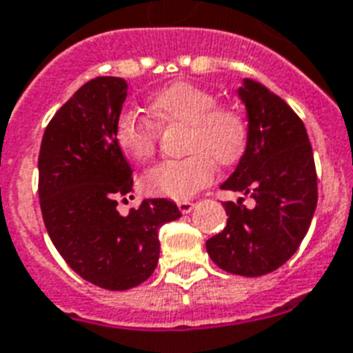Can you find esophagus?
Masks as SVG:
<instances>
[{"instance_id": "obj_1", "label": "esophagus", "mask_w": 353, "mask_h": 353, "mask_svg": "<svg viewBox=\"0 0 353 353\" xmlns=\"http://www.w3.org/2000/svg\"><path fill=\"white\" fill-rule=\"evenodd\" d=\"M177 208H179L183 214H188V212H192V208H194V203H192V201H179V203H177Z\"/></svg>"}]
</instances>
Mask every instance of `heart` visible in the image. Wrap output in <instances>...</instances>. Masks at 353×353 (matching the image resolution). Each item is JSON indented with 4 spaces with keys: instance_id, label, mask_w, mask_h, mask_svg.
<instances>
[{
    "instance_id": "obj_1",
    "label": "heart",
    "mask_w": 353,
    "mask_h": 353,
    "mask_svg": "<svg viewBox=\"0 0 353 353\" xmlns=\"http://www.w3.org/2000/svg\"><path fill=\"white\" fill-rule=\"evenodd\" d=\"M152 114L165 125L186 127L185 152L177 161H163L143 176L145 192L170 199H188L205 188L217 167L236 165L248 145V123L234 108L217 107V97L192 83H174L148 101ZM116 145L132 161H148L156 152V125L136 112L116 123Z\"/></svg>"
}]
</instances>
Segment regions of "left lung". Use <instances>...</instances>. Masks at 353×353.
<instances>
[{
	"label": "left lung",
	"mask_w": 353,
	"mask_h": 353,
	"mask_svg": "<svg viewBox=\"0 0 353 353\" xmlns=\"http://www.w3.org/2000/svg\"><path fill=\"white\" fill-rule=\"evenodd\" d=\"M248 145L223 190L250 196L254 206L223 203L226 226L206 252L228 274L259 277L277 270L305 239L317 206L314 152L297 114L259 81L243 79Z\"/></svg>",
	"instance_id": "1"
}]
</instances>
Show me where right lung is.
<instances>
[{
  "instance_id": "add662e5",
  "label": "right lung",
  "mask_w": 353,
  "mask_h": 353,
  "mask_svg": "<svg viewBox=\"0 0 353 353\" xmlns=\"http://www.w3.org/2000/svg\"><path fill=\"white\" fill-rule=\"evenodd\" d=\"M125 99L121 77L85 83L48 123L37 159L48 236L77 276L105 290L147 281L159 259L157 232L181 217L170 199L143 201L128 216L117 212L134 183L114 137Z\"/></svg>"
}]
</instances>
